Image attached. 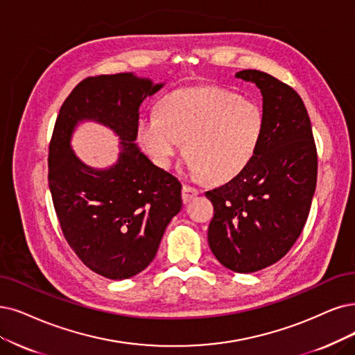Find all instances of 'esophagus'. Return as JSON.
Returning <instances> with one entry per match:
<instances>
[{"label":"esophagus","mask_w":355,"mask_h":355,"mask_svg":"<svg viewBox=\"0 0 355 355\" xmlns=\"http://www.w3.org/2000/svg\"><path fill=\"white\" fill-rule=\"evenodd\" d=\"M198 194H199V190L196 187H191V186H187V184L182 187V200H184V203L191 202Z\"/></svg>","instance_id":"obj_1"}]
</instances>
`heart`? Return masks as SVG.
Masks as SVG:
<instances>
[{
	"label": "heart",
	"instance_id": "1",
	"mask_svg": "<svg viewBox=\"0 0 355 355\" xmlns=\"http://www.w3.org/2000/svg\"><path fill=\"white\" fill-rule=\"evenodd\" d=\"M265 131V115L253 101L206 86L182 89L164 99L159 115H143L137 125L141 149L169 168L184 141V156L196 177L225 181L250 164Z\"/></svg>",
	"mask_w": 355,
	"mask_h": 355
}]
</instances>
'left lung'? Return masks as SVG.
<instances>
[{
    "instance_id": "left-lung-1",
    "label": "left lung",
    "mask_w": 355,
    "mask_h": 355,
    "mask_svg": "<svg viewBox=\"0 0 355 355\" xmlns=\"http://www.w3.org/2000/svg\"><path fill=\"white\" fill-rule=\"evenodd\" d=\"M263 98L265 131L256 155L227 184L206 191L214 205L207 241L220 265L252 273L282 259L303 231L318 181V152L297 92L273 76L243 70Z\"/></svg>"
}]
</instances>
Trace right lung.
Returning a JSON list of instances; mask_svg holds the SVG:
<instances>
[{
	"mask_svg": "<svg viewBox=\"0 0 355 355\" xmlns=\"http://www.w3.org/2000/svg\"><path fill=\"white\" fill-rule=\"evenodd\" d=\"M165 83L133 73L87 77L64 101L49 143L48 181L65 240L83 263L110 279H127L155 259L180 211L181 184L136 144L139 108ZM95 121L121 139L117 162L86 166L71 148L75 127Z\"/></svg>",
	"mask_w": 355,
	"mask_h": 355,
	"instance_id": "1",
	"label": "right lung"
}]
</instances>
